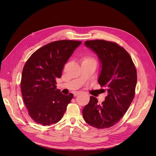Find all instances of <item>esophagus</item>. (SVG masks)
Here are the masks:
<instances>
[{"label":"esophagus","instance_id":"obj_1","mask_svg":"<svg viewBox=\"0 0 156 156\" xmlns=\"http://www.w3.org/2000/svg\"><path fill=\"white\" fill-rule=\"evenodd\" d=\"M81 93L80 92H79V91H76V92H75L74 93H73V94H74V96H78V94H80Z\"/></svg>","mask_w":156,"mask_h":156}]
</instances>
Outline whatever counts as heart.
Returning a JSON list of instances; mask_svg holds the SVG:
<instances>
[{"label": "heart", "mask_w": 156, "mask_h": 156, "mask_svg": "<svg viewBox=\"0 0 156 156\" xmlns=\"http://www.w3.org/2000/svg\"><path fill=\"white\" fill-rule=\"evenodd\" d=\"M85 60H93V59H91V58H86Z\"/></svg>", "instance_id": "heart-1"}]
</instances>
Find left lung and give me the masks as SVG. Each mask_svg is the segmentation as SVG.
I'll return each mask as SVG.
<instances>
[{
  "label": "left lung",
  "instance_id": "1",
  "mask_svg": "<svg viewBox=\"0 0 156 156\" xmlns=\"http://www.w3.org/2000/svg\"><path fill=\"white\" fill-rule=\"evenodd\" d=\"M84 45L98 55L101 65L98 83L108 95L101 104L91 96L83 116L93 127L110 128L124 115L135 97L136 70L129 54L117 43L98 39L86 41Z\"/></svg>",
  "mask_w": 156,
  "mask_h": 156
}]
</instances>
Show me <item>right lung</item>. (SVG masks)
<instances>
[{"label":"right lung","instance_id":"right-lung-1","mask_svg":"<svg viewBox=\"0 0 156 156\" xmlns=\"http://www.w3.org/2000/svg\"><path fill=\"white\" fill-rule=\"evenodd\" d=\"M81 41H54L34 52L22 72L21 90L31 119L43 126L59 122L73 94H63L57 89L65 64Z\"/></svg>","mask_w":156,"mask_h":156}]
</instances>
